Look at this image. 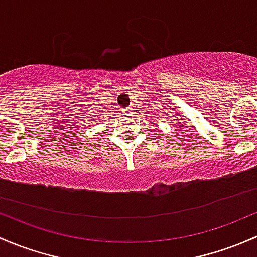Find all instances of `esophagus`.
<instances>
[{
  "instance_id": "34e87169",
  "label": "esophagus",
  "mask_w": 257,
  "mask_h": 257,
  "mask_svg": "<svg viewBox=\"0 0 257 257\" xmlns=\"http://www.w3.org/2000/svg\"><path fill=\"white\" fill-rule=\"evenodd\" d=\"M131 110L132 109H129V108H126V109H124V114H131Z\"/></svg>"
}]
</instances>
